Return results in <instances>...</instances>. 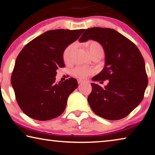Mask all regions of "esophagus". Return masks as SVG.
I'll return each mask as SVG.
<instances>
[{"mask_svg":"<svg viewBox=\"0 0 155 155\" xmlns=\"http://www.w3.org/2000/svg\"><path fill=\"white\" fill-rule=\"evenodd\" d=\"M77 81H78V84H81V83H83L85 82V81H84L81 80V79H78Z\"/></svg>","mask_w":155,"mask_h":155,"instance_id":"obj_1","label":"esophagus"}]
</instances>
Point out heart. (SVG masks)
<instances>
[{"label":"heart","instance_id":"heart-1","mask_svg":"<svg viewBox=\"0 0 155 155\" xmlns=\"http://www.w3.org/2000/svg\"><path fill=\"white\" fill-rule=\"evenodd\" d=\"M78 44L73 42L68 45L64 50L63 53V59L66 63H70L72 61V55L73 52L77 48ZM87 48L92 57H102L104 54V49L101 44L97 41H91L87 44ZM94 73V70L91 68H86L83 66H77L72 70V74L75 77L84 79L89 76L92 75Z\"/></svg>","mask_w":155,"mask_h":155}]
</instances>
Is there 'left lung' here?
<instances>
[{
  "instance_id": "left-lung-1",
  "label": "left lung",
  "mask_w": 155,
  "mask_h": 155,
  "mask_svg": "<svg viewBox=\"0 0 155 155\" xmlns=\"http://www.w3.org/2000/svg\"><path fill=\"white\" fill-rule=\"evenodd\" d=\"M89 40L101 44L105 53L103 70L92 80L101 83L109 80L104 87L91 83L89 104L96 115L104 119L124 118L142 101L148 85L143 57L134 43L112 28H87L79 41Z\"/></svg>"
}]
</instances>
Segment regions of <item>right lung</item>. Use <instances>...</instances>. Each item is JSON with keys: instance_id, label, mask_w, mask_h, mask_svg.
I'll list each match as a JSON object with an SVG mask.
<instances>
[{"instance_id": "add662e5", "label": "right lung", "mask_w": 155, "mask_h": 155, "mask_svg": "<svg viewBox=\"0 0 155 155\" xmlns=\"http://www.w3.org/2000/svg\"><path fill=\"white\" fill-rule=\"evenodd\" d=\"M84 31H48L28 42L18 55L11 83L18 105L28 117L46 121L64 111L78 83L74 78L56 83L57 70L65 67V48Z\"/></svg>"}]
</instances>
